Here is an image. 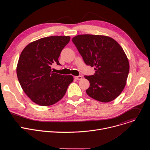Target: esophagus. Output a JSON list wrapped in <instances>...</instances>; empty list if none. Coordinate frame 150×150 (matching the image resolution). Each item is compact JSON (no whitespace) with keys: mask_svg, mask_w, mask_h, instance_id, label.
I'll return each mask as SVG.
<instances>
[{"mask_svg":"<svg viewBox=\"0 0 150 150\" xmlns=\"http://www.w3.org/2000/svg\"><path fill=\"white\" fill-rule=\"evenodd\" d=\"M75 78L77 80H81L82 79V76H80V75L79 76H75Z\"/></svg>","mask_w":150,"mask_h":150,"instance_id":"34e87169","label":"esophagus"}]
</instances>
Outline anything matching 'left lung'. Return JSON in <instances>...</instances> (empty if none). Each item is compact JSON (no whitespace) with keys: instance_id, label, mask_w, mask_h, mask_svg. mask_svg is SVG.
<instances>
[{"instance_id":"1","label":"left lung","mask_w":150,"mask_h":150,"mask_svg":"<svg viewBox=\"0 0 150 150\" xmlns=\"http://www.w3.org/2000/svg\"><path fill=\"white\" fill-rule=\"evenodd\" d=\"M72 41L86 65L95 67L94 75L84 76L90 83L87 94L103 103L116 98L125 87L129 71L122 47L113 38L101 35H78Z\"/></svg>"}]
</instances>
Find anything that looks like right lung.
<instances>
[{"mask_svg": "<svg viewBox=\"0 0 150 150\" xmlns=\"http://www.w3.org/2000/svg\"><path fill=\"white\" fill-rule=\"evenodd\" d=\"M69 36H50L28 44L19 56L16 74L24 93L35 104L53 105L65 96L72 75L54 73L51 65L56 63L62 49L70 41Z\"/></svg>", "mask_w": 150, "mask_h": 150, "instance_id": "1", "label": "right lung"}]
</instances>
